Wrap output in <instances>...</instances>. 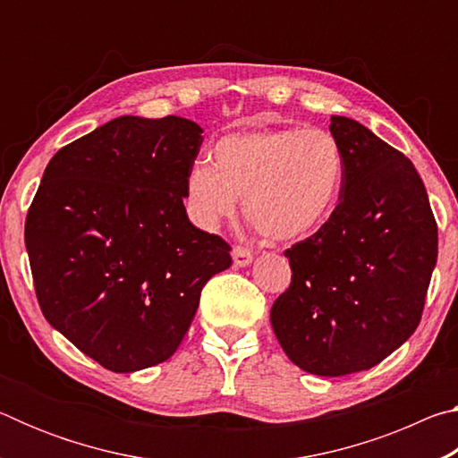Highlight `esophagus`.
I'll return each mask as SVG.
<instances>
[{
	"instance_id": "esophagus-1",
	"label": "esophagus",
	"mask_w": 458,
	"mask_h": 458,
	"mask_svg": "<svg viewBox=\"0 0 458 458\" xmlns=\"http://www.w3.org/2000/svg\"><path fill=\"white\" fill-rule=\"evenodd\" d=\"M232 260L236 267H248L252 262V252L244 246H234L232 248Z\"/></svg>"
}]
</instances>
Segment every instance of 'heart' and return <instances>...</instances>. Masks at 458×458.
Returning <instances> with one entry per match:
<instances>
[{"label":"heart","instance_id":"1","mask_svg":"<svg viewBox=\"0 0 458 458\" xmlns=\"http://www.w3.org/2000/svg\"><path fill=\"white\" fill-rule=\"evenodd\" d=\"M344 151L321 129L238 131L212 147V165L198 161L185 177L191 220L216 230L244 199L250 226L275 242L315 234L344 188Z\"/></svg>","mask_w":458,"mask_h":458}]
</instances>
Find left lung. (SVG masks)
I'll return each instance as SVG.
<instances>
[{
  "mask_svg": "<svg viewBox=\"0 0 458 458\" xmlns=\"http://www.w3.org/2000/svg\"><path fill=\"white\" fill-rule=\"evenodd\" d=\"M344 188L329 220L284 252L291 284L270 309L289 360L315 376L369 369L420 323L438 228L412 161L361 123L333 114Z\"/></svg>",
  "mask_w": 458,
  "mask_h": 458,
  "instance_id": "1",
  "label": "left lung"
}]
</instances>
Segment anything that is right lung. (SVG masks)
<instances>
[{
  "label": "right lung",
  "instance_id": "obj_1",
  "mask_svg": "<svg viewBox=\"0 0 458 458\" xmlns=\"http://www.w3.org/2000/svg\"><path fill=\"white\" fill-rule=\"evenodd\" d=\"M201 127L125 114L50 159L28 210L36 297L54 329L131 374L172 358L230 246L185 214Z\"/></svg>",
  "mask_w": 458,
  "mask_h": 458
}]
</instances>
